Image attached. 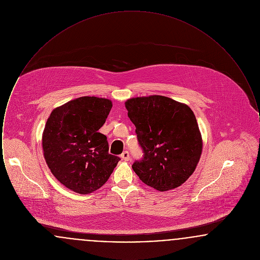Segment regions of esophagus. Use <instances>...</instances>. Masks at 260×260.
<instances>
[{
  "label": "esophagus",
  "instance_id": "esophagus-1",
  "mask_svg": "<svg viewBox=\"0 0 260 260\" xmlns=\"http://www.w3.org/2000/svg\"><path fill=\"white\" fill-rule=\"evenodd\" d=\"M121 158L124 160V161H129L131 157H129V153L127 151H124L123 152V154L121 155Z\"/></svg>",
  "mask_w": 260,
  "mask_h": 260
}]
</instances>
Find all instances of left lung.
Returning a JSON list of instances; mask_svg holds the SVG:
<instances>
[{"instance_id": "8db88e82", "label": "left lung", "mask_w": 260, "mask_h": 260, "mask_svg": "<svg viewBox=\"0 0 260 260\" xmlns=\"http://www.w3.org/2000/svg\"><path fill=\"white\" fill-rule=\"evenodd\" d=\"M124 105L144 152L143 159L133 165L140 180L161 192L183 184L195 172L203 150L191 108L162 95L133 98Z\"/></svg>"}]
</instances>
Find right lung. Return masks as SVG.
<instances>
[{
  "label": "right lung",
  "mask_w": 260,
  "mask_h": 260,
  "mask_svg": "<svg viewBox=\"0 0 260 260\" xmlns=\"http://www.w3.org/2000/svg\"><path fill=\"white\" fill-rule=\"evenodd\" d=\"M111 108L110 99L82 96L56 107L48 118L44 158L54 177L73 192L98 190L120 161L108 153L107 137L99 133Z\"/></svg>",
  "instance_id": "add662e5"
}]
</instances>
